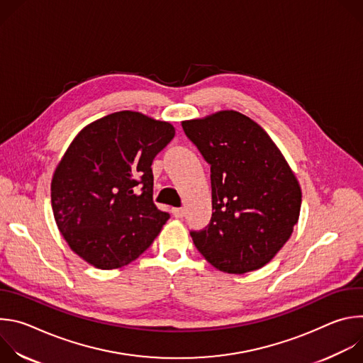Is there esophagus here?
<instances>
[{"label":"esophagus","mask_w":363,"mask_h":363,"mask_svg":"<svg viewBox=\"0 0 363 363\" xmlns=\"http://www.w3.org/2000/svg\"><path fill=\"white\" fill-rule=\"evenodd\" d=\"M172 214L175 218H182L185 216V208H172Z\"/></svg>","instance_id":"obj_1"}]
</instances>
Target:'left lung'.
<instances>
[{
  "mask_svg": "<svg viewBox=\"0 0 363 363\" xmlns=\"http://www.w3.org/2000/svg\"><path fill=\"white\" fill-rule=\"evenodd\" d=\"M182 129L211 167L214 213L191 231L195 247L224 273L263 267L298 221L297 178L267 132L240 112L185 121Z\"/></svg>",
  "mask_w": 363,
  "mask_h": 363,
  "instance_id": "left-lung-1",
  "label": "left lung"
}]
</instances>
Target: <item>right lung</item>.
I'll return each mask as SVG.
<instances>
[{
    "label": "right lung",
    "instance_id": "add662e5",
    "mask_svg": "<svg viewBox=\"0 0 363 363\" xmlns=\"http://www.w3.org/2000/svg\"><path fill=\"white\" fill-rule=\"evenodd\" d=\"M175 129L139 112L101 118L74 138L51 181L56 224L89 264L119 269L138 258L169 214L153 203L152 161Z\"/></svg>",
    "mask_w": 363,
    "mask_h": 363
}]
</instances>
